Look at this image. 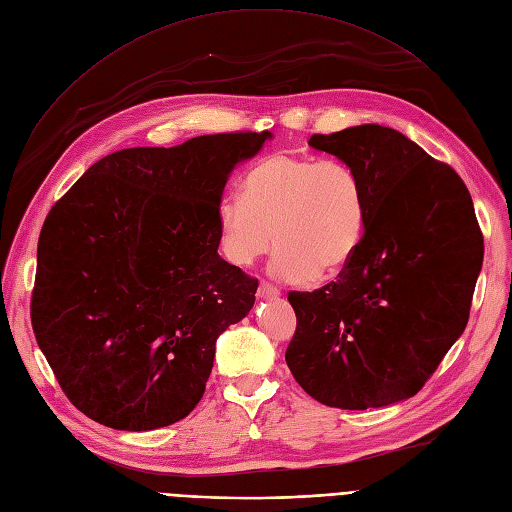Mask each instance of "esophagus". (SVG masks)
I'll return each mask as SVG.
<instances>
[{"mask_svg": "<svg viewBox=\"0 0 512 512\" xmlns=\"http://www.w3.org/2000/svg\"><path fill=\"white\" fill-rule=\"evenodd\" d=\"M257 297L259 299H278L280 297V290L276 286H272V284L261 282L259 290H257Z\"/></svg>", "mask_w": 512, "mask_h": 512, "instance_id": "obj_1", "label": "esophagus"}]
</instances>
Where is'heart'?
Returning a JSON list of instances; mask_svg holds the SVG:
<instances>
[{"instance_id": "1", "label": "heart", "mask_w": 512, "mask_h": 512, "mask_svg": "<svg viewBox=\"0 0 512 512\" xmlns=\"http://www.w3.org/2000/svg\"><path fill=\"white\" fill-rule=\"evenodd\" d=\"M365 224V188L351 166L290 153L257 161L242 182V197H226L218 207L228 261L253 265L276 234L270 272L297 284L340 274L359 253Z\"/></svg>"}]
</instances>
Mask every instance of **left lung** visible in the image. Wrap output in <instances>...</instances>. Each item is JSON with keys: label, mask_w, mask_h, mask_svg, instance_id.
Wrapping results in <instances>:
<instances>
[{"label": "left lung", "mask_w": 512, "mask_h": 512, "mask_svg": "<svg viewBox=\"0 0 512 512\" xmlns=\"http://www.w3.org/2000/svg\"><path fill=\"white\" fill-rule=\"evenodd\" d=\"M309 145L357 172L367 224L336 282L288 294L297 313L288 369L321 405H396L465 332L483 261L471 195L450 166L388 126L313 134Z\"/></svg>", "instance_id": "8db88e82"}]
</instances>
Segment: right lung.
<instances>
[{"label":"right lung","mask_w":512,"mask_h":512,"mask_svg":"<svg viewBox=\"0 0 512 512\" xmlns=\"http://www.w3.org/2000/svg\"><path fill=\"white\" fill-rule=\"evenodd\" d=\"M272 132L205 134L105 155L51 207L37 249V344L93 421L149 432L191 413L215 340L247 317L257 280L218 253L232 170Z\"/></svg>","instance_id":"1"}]
</instances>
